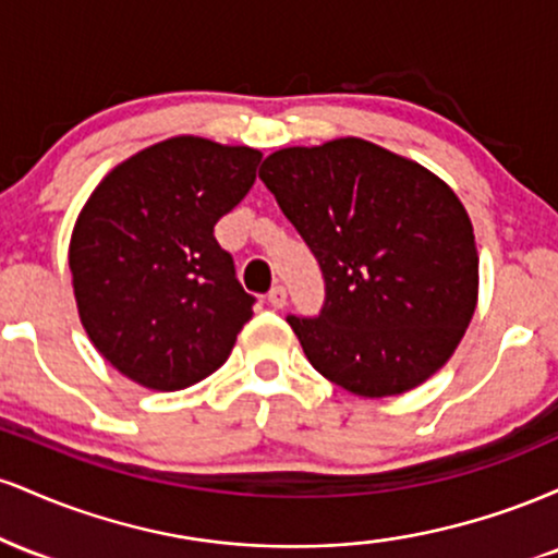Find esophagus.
I'll return each instance as SVG.
<instances>
[{"instance_id": "obj_1", "label": "esophagus", "mask_w": 558, "mask_h": 558, "mask_svg": "<svg viewBox=\"0 0 558 558\" xmlns=\"http://www.w3.org/2000/svg\"><path fill=\"white\" fill-rule=\"evenodd\" d=\"M267 301H270V306H275V310H283L288 304V291L283 286H272L270 293H267Z\"/></svg>"}]
</instances>
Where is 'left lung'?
I'll use <instances>...</instances> for the list:
<instances>
[{
	"label": "left lung",
	"instance_id": "1",
	"mask_svg": "<svg viewBox=\"0 0 558 558\" xmlns=\"http://www.w3.org/2000/svg\"><path fill=\"white\" fill-rule=\"evenodd\" d=\"M259 178L325 280L319 315H288L312 367L364 399L438 373L477 301L475 233L457 194L362 138L280 149Z\"/></svg>",
	"mask_w": 558,
	"mask_h": 558
}]
</instances>
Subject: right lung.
Segmentation results:
<instances>
[{
    "label": "right lung",
    "mask_w": 558,
    "mask_h": 558,
    "mask_svg": "<svg viewBox=\"0 0 558 558\" xmlns=\"http://www.w3.org/2000/svg\"><path fill=\"white\" fill-rule=\"evenodd\" d=\"M248 146L178 136L105 178L70 239L78 315L112 367L155 390L222 367L254 315L215 226L257 178Z\"/></svg>",
    "instance_id": "obj_1"
}]
</instances>
